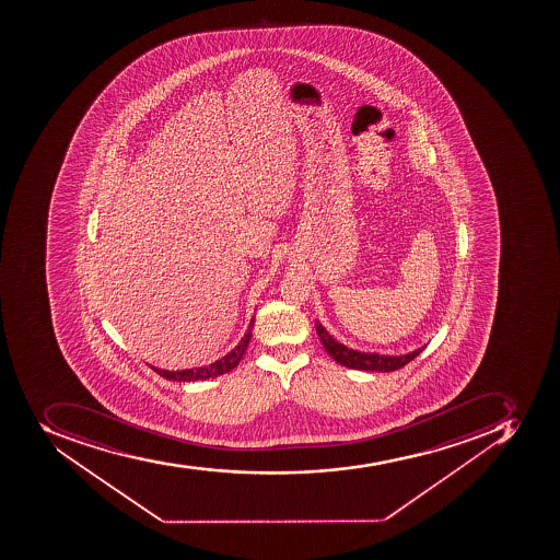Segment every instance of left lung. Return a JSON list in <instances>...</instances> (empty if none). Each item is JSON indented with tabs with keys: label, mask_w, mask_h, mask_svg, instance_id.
<instances>
[{
	"label": "left lung",
	"mask_w": 560,
	"mask_h": 560,
	"mask_svg": "<svg viewBox=\"0 0 560 560\" xmlns=\"http://www.w3.org/2000/svg\"><path fill=\"white\" fill-rule=\"evenodd\" d=\"M315 328H317V335L320 341H323L324 349L331 355L332 360L343 364L347 369L364 370V372H395V370H400L401 366L415 360L416 355L421 354L424 347H419V349L404 355L360 352V350L349 349V347L343 346L340 341L335 340L318 320H315Z\"/></svg>",
	"instance_id": "obj_1"
}]
</instances>
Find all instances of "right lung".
Instances as JSON below:
<instances>
[{
    "label": "right lung",
    "instance_id": "add662e5",
    "mask_svg": "<svg viewBox=\"0 0 560 560\" xmlns=\"http://www.w3.org/2000/svg\"><path fill=\"white\" fill-rule=\"evenodd\" d=\"M254 320L255 318H252L250 326L246 329L245 337L242 338V341H240L229 354L223 355V358H220L219 361H214V363L208 364V366L178 370V372H168V370L156 369V366H151V370L159 373L160 377L176 382L206 381V378L219 377V375H223V373L231 372V370L236 369L240 361L243 360L246 347L250 343Z\"/></svg>",
    "mask_w": 560,
    "mask_h": 560
}]
</instances>
